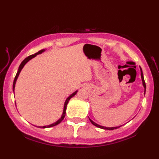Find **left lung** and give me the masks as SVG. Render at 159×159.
Masks as SVG:
<instances>
[{"mask_svg": "<svg viewBox=\"0 0 159 159\" xmlns=\"http://www.w3.org/2000/svg\"><path fill=\"white\" fill-rule=\"evenodd\" d=\"M140 70H141V79H142V83H143V85L144 87V89H145V91L144 92H146V83H145V80H144V78H143V72H142V69H141V67H140ZM145 94V93H144ZM90 121L92 122V124L93 125H94V126H96V127H98L100 128H102V129H104V130H114V129H117V128L121 127V126H116V127H105V126H100V125H98L96 123L93 122V121L89 119Z\"/></svg>", "mask_w": 159, "mask_h": 159, "instance_id": "obj_1", "label": "left lung"}]
</instances>
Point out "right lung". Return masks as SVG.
<instances>
[{"instance_id":"obj_1","label":"right lung","mask_w":159,"mask_h":159,"mask_svg":"<svg viewBox=\"0 0 159 159\" xmlns=\"http://www.w3.org/2000/svg\"><path fill=\"white\" fill-rule=\"evenodd\" d=\"M45 51V50L44 49H43V50H39V52H36V53H35L34 55H30V56H29L28 57H26V59H24L23 61H22V62L21 63V64H20V66H19V68H18V72H17V74H16V76H15V79H14V80H13V92H14V89H15V85H16V80H17V79H18V76H19V74H20V72H21V70H22V69L23 68V67L25 66V64L27 63L29 60H31V59H33V58H34L35 57H36L37 55H39V54H42L43 52H44ZM77 92L78 91H76L75 92H74L72 94H71V95L67 98L66 99V102H65V104H64V107H63V114H62V116H61V118L59 120H57L56 122H55V123H53V124H50V125H48V126H38V127H39V128H50V127H52V126H57V124H60L61 122V121L64 119V117H65V116H66V108H67V103H68V102H69V100L71 99V98H72L73 96H74L76 94V93H77Z\"/></svg>"}]
</instances>
